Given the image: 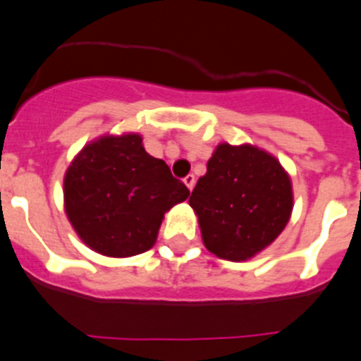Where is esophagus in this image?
<instances>
[{"label": "esophagus", "instance_id": "esophagus-1", "mask_svg": "<svg viewBox=\"0 0 361 361\" xmlns=\"http://www.w3.org/2000/svg\"><path fill=\"white\" fill-rule=\"evenodd\" d=\"M184 184H185V188L189 189V191H192V188H195V176H191V173H189V176H185L184 177Z\"/></svg>", "mask_w": 361, "mask_h": 361}]
</instances>
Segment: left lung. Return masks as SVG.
Listing matches in <instances>:
<instances>
[{
  "label": "left lung",
  "instance_id": "1",
  "mask_svg": "<svg viewBox=\"0 0 361 361\" xmlns=\"http://www.w3.org/2000/svg\"><path fill=\"white\" fill-rule=\"evenodd\" d=\"M203 245L217 258L245 262L286 228L293 188L276 156L251 144H219L189 196Z\"/></svg>",
  "mask_w": 361,
  "mask_h": 361
}]
</instances>
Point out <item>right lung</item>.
Instances as JSON below:
<instances>
[{
  "instance_id": "1",
  "label": "right lung",
  "mask_w": 361,
  "mask_h": 361,
  "mask_svg": "<svg viewBox=\"0 0 361 361\" xmlns=\"http://www.w3.org/2000/svg\"><path fill=\"white\" fill-rule=\"evenodd\" d=\"M64 212L87 247L130 258L156 244L165 214L189 196L163 159L147 154L142 135L89 142L64 173Z\"/></svg>"
}]
</instances>
